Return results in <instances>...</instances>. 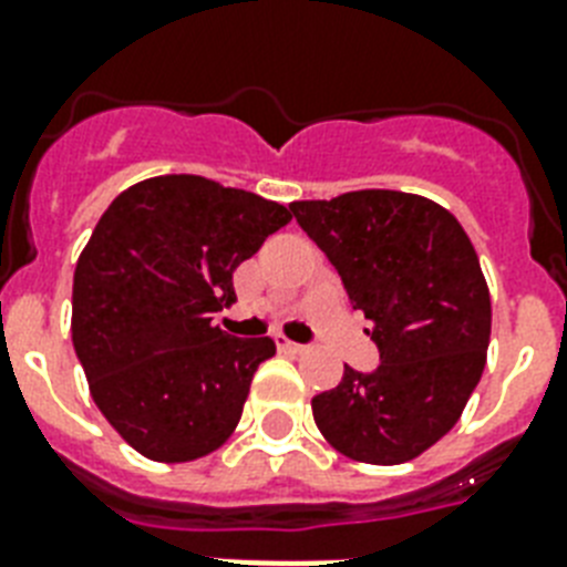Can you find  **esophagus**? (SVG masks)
I'll return each instance as SVG.
<instances>
[{"label": "esophagus", "mask_w": 567, "mask_h": 567, "mask_svg": "<svg viewBox=\"0 0 567 567\" xmlns=\"http://www.w3.org/2000/svg\"><path fill=\"white\" fill-rule=\"evenodd\" d=\"M276 347H279V353H291V355H297V353H302V350H306V347L293 344V341H288L285 336H276Z\"/></svg>", "instance_id": "obj_1"}]
</instances>
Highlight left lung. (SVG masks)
Wrapping results in <instances>:
<instances>
[{"instance_id":"left-lung-1","label":"left lung","mask_w":567,"mask_h":567,"mask_svg":"<svg viewBox=\"0 0 567 567\" xmlns=\"http://www.w3.org/2000/svg\"><path fill=\"white\" fill-rule=\"evenodd\" d=\"M371 320L379 368L344 364L311 400L320 435L368 465H403L444 439L483 377L492 297L462 223L426 196L350 190L288 205Z\"/></svg>"}]
</instances>
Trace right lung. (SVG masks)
Masks as SVG:
<instances>
[{"label": "right lung", "mask_w": 567, "mask_h": 567, "mask_svg": "<svg viewBox=\"0 0 567 567\" xmlns=\"http://www.w3.org/2000/svg\"><path fill=\"white\" fill-rule=\"evenodd\" d=\"M291 220L285 205L203 176H155L102 214L73 274V347L105 421L153 462H194L235 432L270 338L214 311L231 274Z\"/></svg>", "instance_id": "right-lung-1"}]
</instances>
